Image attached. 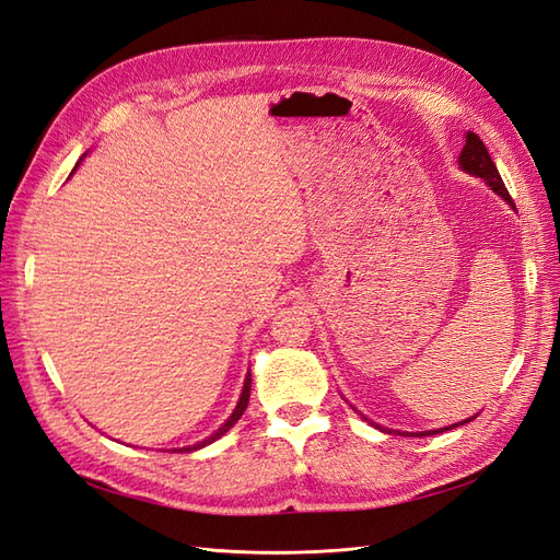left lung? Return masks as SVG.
Returning a JSON list of instances; mask_svg holds the SVG:
<instances>
[{
    "label": "left lung",
    "instance_id": "1",
    "mask_svg": "<svg viewBox=\"0 0 560 560\" xmlns=\"http://www.w3.org/2000/svg\"><path fill=\"white\" fill-rule=\"evenodd\" d=\"M458 165H462V167L468 172V175H476V177L485 179V184H487V186H492V191H494V194H499L501 198L506 200L509 206H513L511 194L506 191L504 182H501L499 170H497L494 161L490 158V153H487L485 143L480 141V137H478V135H472V132H468V135H466V147H464L462 155H458ZM513 208H515V206H513ZM468 421H472V419H466V421H462V423H454V425H450V428L464 425V423H468ZM450 428L425 430V433H417V435H435V433H444V430H450ZM407 435H409V433H407Z\"/></svg>",
    "mask_w": 560,
    "mask_h": 560
}]
</instances>
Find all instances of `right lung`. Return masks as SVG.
I'll return each mask as SVG.
<instances>
[{"label":"right lung","instance_id":"obj_1","mask_svg":"<svg viewBox=\"0 0 560 560\" xmlns=\"http://www.w3.org/2000/svg\"><path fill=\"white\" fill-rule=\"evenodd\" d=\"M78 167V165H75ZM248 397H250V374L246 376V383H243V393H241V399H238V405H236V409H234V413L232 417L226 419V423H222V428L220 430H214V433L210 435V438H206L203 442H198V444H194V447H182V450H177V452H194V450H200V447H206V444H210V442H214L218 438H222L229 428H232L241 417H243V411H246V407H248Z\"/></svg>","mask_w":560,"mask_h":560}]
</instances>
